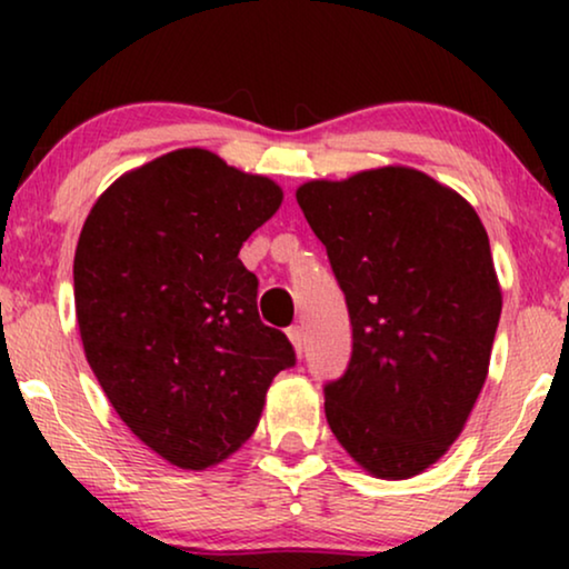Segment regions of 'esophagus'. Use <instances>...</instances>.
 Listing matches in <instances>:
<instances>
[{"label": "esophagus", "instance_id": "esophagus-1", "mask_svg": "<svg viewBox=\"0 0 569 569\" xmlns=\"http://www.w3.org/2000/svg\"><path fill=\"white\" fill-rule=\"evenodd\" d=\"M287 339H290V345L295 347V352H302V345H306V333H302L300 326H290L287 329Z\"/></svg>", "mask_w": 569, "mask_h": 569}]
</instances>
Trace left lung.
Segmentation results:
<instances>
[{
	"label": "left lung",
	"mask_w": 569,
	"mask_h": 569,
	"mask_svg": "<svg viewBox=\"0 0 569 569\" xmlns=\"http://www.w3.org/2000/svg\"><path fill=\"white\" fill-rule=\"evenodd\" d=\"M295 197L352 321L345 376L323 388L331 432L372 477H417L453 446L487 380L502 290L485 224L461 193L403 166Z\"/></svg>",
	"instance_id": "8db88e82"
}]
</instances>
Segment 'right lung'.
Returning <instances> with one entry per match:
<instances>
[{"instance_id":"add662e5","label":"right lung","mask_w":569,"mask_h":569,"mask_svg":"<svg viewBox=\"0 0 569 569\" xmlns=\"http://www.w3.org/2000/svg\"><path fill=\"white\" fill-rule=\"evenodd\" d=\"M282 189L186 147L113 181L74 251L77 326L123 425L178 469L201 471L251 438L295 349L261 323L240 246Z\"/></svg>"}]
</instances>
